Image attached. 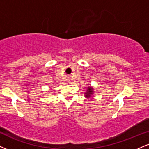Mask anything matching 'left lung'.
I'll use <instances>...</instances> for the list:
<instances>
[{
  "label": "left lung",
  "instance_id": "8db88e82",
  "mask_svg": "<svg viewBox=\"0 0 149 149\" xmlns=\"http://www.w3.org/2000/svg\"><path fill=\"white\" fill-rule=\"evenodd\" d=\"M93 91H94V88L92 87H89L88 89H87V91H86V92H85L86 98H90V96H92L93 93H94Z\"/></svg>",
  "mask_w": 149,
  "mask_h": 149
}]
</instances>
